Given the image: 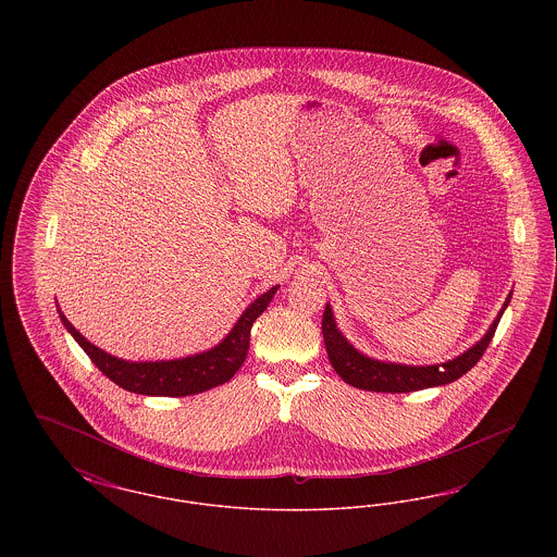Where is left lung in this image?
Instances as JSON below:
<instances>
[{
	"instance_id": "left-lung-1",
	"label": "left lung",
	"mask_w": 557,
	"mask_h": 557,
	"mask_svg": "<svg viewBox=\"0 0 557 557\" xmlns=\"http://www.w3.org/2000/svg\"><path fill=\"white\" fill-rule=\"evenodd\" d=\"M509 300H511V292L505 298L504 309L499 311L488 332L478 341L476 345L461 352L459 357L438 366H403V363L370 359L368 355L359 352L355 346L350 345L343 336V332L336 327V319L330 305H325V311H323L321 332H323V343H325L330 363L346 384L361 391H371V393H413V391L450 384L472 370L480 361V357L484 355L488 343L493 341V334L499 325V319L504 315Z\"/></svg>"
}]
</instances>
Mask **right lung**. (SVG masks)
Here are the masks:
<instances>
[{"mask_svg": "<svg viewBox=\"0 0 557 557\" xmlns=\"http://www.w3.org/2000/svg\"><path fill=\"white\" fill-rule=\"evenodd\" d=\"M277 288L280 286H273L255 302H250L232 327V332L214 348L173 361H125L112 357L102 348L91 345L87 338H83L79 330H75V325L64 318L60 309L58 315L64 327L71 332V336L87 352V357L96 363V368L121 388L148 397H187L211 391L236 375L248 355L250 327L265 311Z\"/></svg>", "mask_w": 557, "mask_h": 557, "instance_id": "1", "label": "right lung"}]
</instances>
